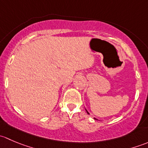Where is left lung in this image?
Masks as SVG:
<instances>
[{"instance_id": "obj_1", "label": "left lung", "mask_w": 148, "mask_h": 148, "mask_svg": "<svg viewBox=\"0 0 148 148\" xmlns=\"http://www.w3.org/2000/svg\"><path fill=\"white\" fill-rule=\"evenodd\" d=\"M86 112H87V111H86ZM87 113H88V114H89V112H87Z\"/></svg>"}]
</instances>
